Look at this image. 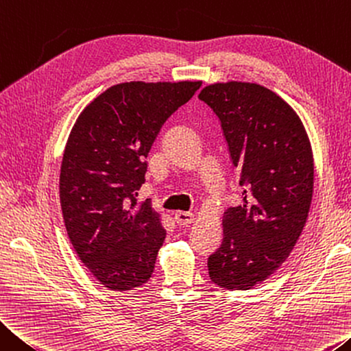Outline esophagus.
<instances>
[{
	"label": "esophagus",
	"mask_w": 351,
	"mask_h": 351,
	"mask_svg": "<svg viewBox=\"0 0 351 351\" xmlns=\"http://www.w3.org/2000/svg\"><path fill=\"white\" fill-rule=\"evenodd\" d=\"M174 219L177 226H189L194 221V215L185 213V211H177L174 215Z\"/></svg>",
	"instance_id": "esophagus-1"
}]
</instances>
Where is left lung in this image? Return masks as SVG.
Instances as JSON below:
<instances>
[{
  "label": "left lung",
  "mask_w": 351,
  "mask_h": 351,
  "mask_svg": "<svg viewBox=\"0 0 351 351\" xmlns=\"http://www.w3.org/2000/svg\"><path fill=\"white\" fill-rule=\"evenodd\" d=\"M219 118L243 204L222 217L208 274L226 289H252L277 271L305 227L314 188L311 143L288 102L263 85L211 84L199 93Z\"/></svg>",
  "instance_id": "8db88e82"
}]
</instances>
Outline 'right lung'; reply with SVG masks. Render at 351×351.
Here are the masks:
<instances>
[{
  "label": "right lung",
  "mask_w": 351,
  "mask_h": 351,
  "mask_svg": "<svg viewBox=\"0 0 351 351\" xmlns=\"http://www.w3.org/2000/svg\"><path fill=\"white\" fill-rule=\"evenodd\" d=\"M202 82H124L84 108L60 166L68 238L91 275L112 291L145 285L166 230L151 200L136 202L160 129Z\"/></svg>",
  "instance_id": "obj_1"
}]
</instances>
